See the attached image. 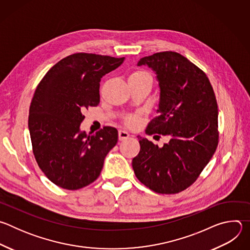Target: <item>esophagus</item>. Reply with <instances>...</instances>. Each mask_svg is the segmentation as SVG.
<instances>
[{
  "mask_svg": "<svg viewBox=\"0 0 250 250\" xmlns=\"http://www.w3.org/2000/svg\"><path fill=\"white\" fill-rule=\"evenodd\" d=\"M129 137V133L125 130H123V129H120L119 130V139L120 140H125Z\"/></svg>",
  "mask_w": 250,
  "mask_h": 250,
  "instance_id": "esophagus-1",
  "label": "esophagus"
}]
</instances>
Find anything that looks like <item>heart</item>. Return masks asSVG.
Returning a JSON list of instances; mask_svg holds the SVG:
<instances>
[{"mask_svg":"<svg viewBox=\"0 0 250 250\" xmlns=\"http://www.w3.org/2000/svg\"><path fill=\"white\" fill-rule=\"evenodd\" d=\"M147 78H151V76L147 72H146V71L136 70L130 74L128 81H141V80H145ZM125 123L130 126L135 125L138 122V118L135 115H128L125 118Z\"/></svg>","mask_w":250,"mask_h":250,"instance_id":"1","label":"heart"}]
</instances>
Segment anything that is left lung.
<instances>
[{
  "label": "left lung",
  "instance_id": "8db88e82",
  "mask_svg": "<svg viewBox=\"0 0 250 250\" xmlns=\"http://www.w3.org/2000/svg\"><path fill=\"white\" fill-rule=\"evenodd\" d=\"M156 74L160 90L158 116L147 134L168 135L162 147L138 137L140 150L132 159L137 179L159 194H176L191 186L218 146V104L203 71L183 55L164 51L142 57Z\"/></svg>",
  "mask_w": 250,
  "mask_h": 250
}]
</instances>
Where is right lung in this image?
Masks as SVG:
<instances>
[{
	"instance_id": "1",
	"label": "right lung",
	"mask_w": 250,
	"mask_h": 250,
	"mask_svg": "<svg viewBox=\"0 0 250 250\" xmlns=\"http://www.w3.org/2000/svg\"><path fill=\"white\" fill-rule=\"evenodd\" d=\"M124 60L92 53L69 55L48 70L35 90L28 116L32 150L40 168L55 185L78 190L93 183L106 154L117 145L115 127L88 134L80 125L83 111L100 103L101 78Z\"/></svg>"
}]
</instances>
